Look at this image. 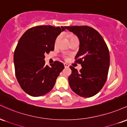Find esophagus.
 Masks as SVG:
<instances>
[{"mask_svg":"<svg viewBox=\"0 0 127 127\" xmlns=\"http://www.w3.org/2000/svg\"><path fill=\"white\" fill-rule=\"evenodd\" d=\"M64 65L65 68H68V67H69V65L67 64V63H64Z\"/></svg>","mask_w":127,"mask_h":127,"instance_id":"esophagus-1","label":"esophagus"}]
</instances>
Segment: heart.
Masks as SVG:
<instances>
[{
    "label": "heart",
    "instance_id": "b5f03b06",
    "mask_svg": "<svg viewBox=\"0 0 127 127\" xmlns=\"http://www.w3.org/2000/svg\"><path fill=\"white\" fill-rule=\"evenodd\" d=\"M76 37V36H73V35H72V34H70V35L68 36V38H69L70 39L73 38V37ZM59 38H60V37H57V40H56V42L58 41V40H59Z\"/></svg>",
    "mask_w": 127,
    "mask_h": 127
}]
</instances>
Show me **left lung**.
<instances>
[{"label": "left lung", "mask_w": 127, "mask_h": 127, "mask_svg": "<svg viewBox=\"0 0 127 127\" xmlns=\"http://www.w3.org/2000/svg\"><path fill=\"white\" fill-rule=\"evenodd\" d=\"M77 36L79 48L76 62L81 64L78 70L70 66L72 74L68 84L73 91L83 97H91L101 90L107 79L110 64L108 48L101 34L88 26L65 27Z\"/></svg>", "instance_id": "obj_1"}]
</instances>
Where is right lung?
<instances>
[{
  "instance_id": "obj_1",
  "label": "right lung",
  "mask_w": 127,
  "mask_h": 127,
  "mask_svg": "<svg viewBox=\"0 0 127 127\" xmlns=\"http://www.w3.org/2000/svg\"><path fill=\"white\" fill-rule=\"evenodd\" d=\"M65 27L40 26L27 30L17 45L14 55L16 78L29 95L39 97L53 88L57 78L64 68L62 63L45 65V54L54 51L57 37Z\"/></svg>"
}]
</instances>
